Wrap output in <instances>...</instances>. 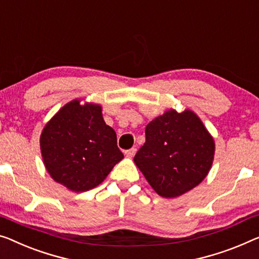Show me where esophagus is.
<instances>
[{"label":"esophagus","mask_w":259,"mask_h":259,"mask_svg":"<svg viewBox=\"0 0 259 259\" xmlns=\"http://www.w3.org/2000/svg\"><path fill=\"white\" fill-rule=\"evenodd\" d=\"M136 151H137L136 148H131V149H129V150H126V151H125L124 153H125L126 157L133 158V157L135 156V153H136Z\"/></svg>","instance_id":"34e87169"}]
</instances>
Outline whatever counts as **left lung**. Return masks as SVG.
I'll list each match as a JSON object with an SVG mask.
<instances>
[{
  "mask_svg": "<svg viewBox=\"0 0 259 259\" xmlns=\"http://www.w3.org/2000/svg\"><path fill=\"white\" fill-rule=\"evenodd\" d=\"M213 137L191 110H167L146 125L145 143L134 158L151 187L177 198L201 183L213 164Z\"/></svg>",
  "mask_w": 259,
  "mask_h": 259,
  "instance_id": "obj_1",
  "label": "left lung"
}]
</instances>
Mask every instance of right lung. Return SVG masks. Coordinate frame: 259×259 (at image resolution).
<instances>
[{
  "label": "right lung",
  "instance_id": "obj_1",
  "mask_svg": "<svg viewBox=\"0 0 259 259\" xmlns=\"http://www.w3.org/2000/svg\"><path fill=\"white\" fill-rule=\"evenodd\" d=\"M44 165L52 179L73 192L102 183L123 153L116 133L107 125L102 108L73 100L46 123L40 135Z\"/></svg>",
  "mask_w": 259,
  "mask_h": 259
}]
</instances>
